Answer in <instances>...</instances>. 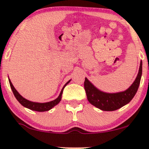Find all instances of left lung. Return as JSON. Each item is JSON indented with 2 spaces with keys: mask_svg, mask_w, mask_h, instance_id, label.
<instances>
[{
  "mask_svg": "<svg viewBox=\"0 0 149 149\" xmlns=\"http://www.w3.org/2000/svg\"><path fill=\"white\" fill-rule=\"evenodd\" d=\"M142 74V61H141L137 76L127 90L118 93H106L100 91L85 78L84 88L88 100L98 109L106 111H116L129 103L134 97L139 88Z\"/></svg>",
  "mask_w": 149,
  "mask_h": 149,
  "instance_id": "1",
  "label": "left lung"
}]
</instances>
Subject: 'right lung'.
Here are the masks:
<instances>
[{
    "instance_id": "add662e5",
    "label": "right lung",
    "mask_w": 149,
    "mask_h": 149,
    "mask_svg": "<svg viewBox=\"0 0 149 149\" xmlns=\"http://www.w3.org/2000/svg\"><path fill=\"white\" fill-rule=\"evenodd\" d=\"M71 81V80H69L66 84L64 85V86L63 87L62 90L59 94V97H57L56 100L51 101V102H46V103H38V102H31V101H29L27 100H26L25 98H24L22 95H20L19 94V92L15 90V88L13 86V85L12 84L11 81L9 79V83L10 85V87H11L12 90H13V94H14L15 97H16V99L17 100V101L19 102L20 104H22L23 107H24L27 109H29L31 110H33V111H39V112H42V111H47L50 110L52 108H53L54 106H56L57 104H58L59 103L61 100V95L63 93V90L64 88L66 87V85Z\"/></svg>"
}]
</instances>
